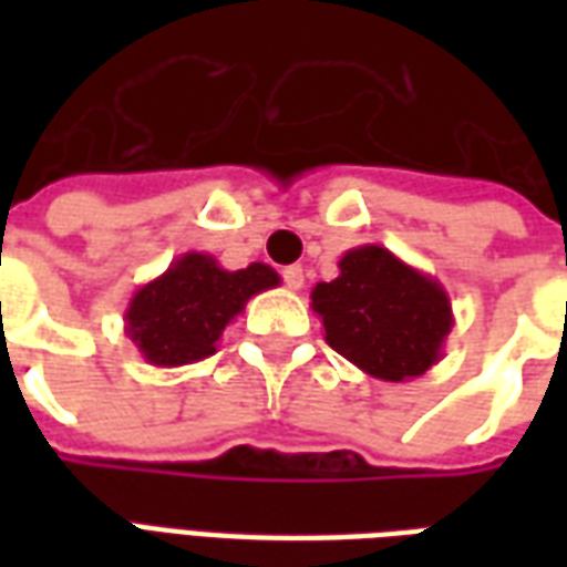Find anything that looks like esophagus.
Segmentation results:
<instances>
[{
  "instance_id": "34e87169",
  "label": "esophagus",
  "mask_w": 567,
  "mask_h": 567,
  "mask_svg": "<svg viewBox=\"0 0 567 567\" xmlns=\"http://www.w3.org/2000/svg\"><path fill=\"white\" fill-rule=\"evenodd\" d=\"M282 279H285V285L291 288V291H300V288H303V267H300V264H291V267H285Z\"/></svg>"
}]
</instances>
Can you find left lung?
<instances>
[{
    "instance_id": "8db88e82",
    "label": "left lung",
    "mask_w": 567,
    "mask_h": 567,
    "mask_svg": "<svg viewBox=\"0 0 567 567\" xmlns=\"http://www.w3.org/2000/svg\"><path fill=\"white\" fill-rule=\"evenodd\" d=\"M337 267L309 295L328 346L385 382L434 368L455 324L446 288L382 246L349 248Z\"/></svg>"
}]
</instances>
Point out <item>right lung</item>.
Here are the masks:
<instances>
[{"mask_svg": "<svg viewBox=\"0 0 567 567\" xmlns=\"http://www.w3.org/2000/svg\"><path fill=\"white\" fill-rule=\"evenodd\" d=\"M282 282L267 264L224 270L203 251H185L169 270L130 297L124 331L154 368H185L218 352L224 328L260 291Z\"/></svg>", "mask_w": 567, "mask_h": 567, "instance_id": "add662e5", "label": "right lung"}]
</instances>
